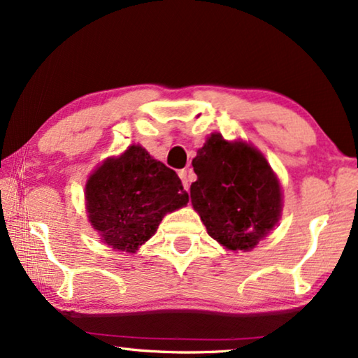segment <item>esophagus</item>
Returning <instances> with one entry per match:
<instances>
[{
  "label": "esophagus",
  "mask_w": 358,
  "mask_h": 358,
  "mask_svg": "<svg viewBox=\"0 0 358 358\" xmlns=\"http://www.w3.org/2000/svg\"><path fill=\"white\" fill-rule=\"evenodd\" d=\"M179 178H180V180H182L184 189L187 190L189 189V182H190V171L189 169H180L179 171Z\"/></svg>",
  "instance_id": "34e87169"
}]
</instances>
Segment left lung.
Returning <instances> with one entry per match:
<instances>
[{
    "label": "left lung",
    "mask_w": 358,
    "mask_h": 358,
    "mask_svg": "<svg viewBox=\"0 0 358 358\" xmlns=\"http://www.w3.org/2000/svg\"><path fill=\"white\" fill-rule=\"evenodd\" d=\"M190 200L207 233L229 251H251L275 227L282 189L264 155L212 134L192 159Z\"/></svg>",
    "instance_id": "left-lung-1"
}]
</instances>
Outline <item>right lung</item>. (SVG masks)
Returning a JSON list of instances; mask_svg holds the SVG:
<instances>
[{
  "label": "right lung",
  "instance_id": "add662e5",
  "mask_svg": "<svg viewBox=\"0 0 358 358\" xmlns=\"http://www.w3.org/2000/svg\"><path fill=\"white\" fill-rule=\"evenodd\" d=\"M86 212L107 246L135 252L153 236L166 213L189 202L178 174L131 145L109 158L86 182Z\"/></svg>",
  "mask_w": 358,
  "mask_h": 358
}]
</instances>
